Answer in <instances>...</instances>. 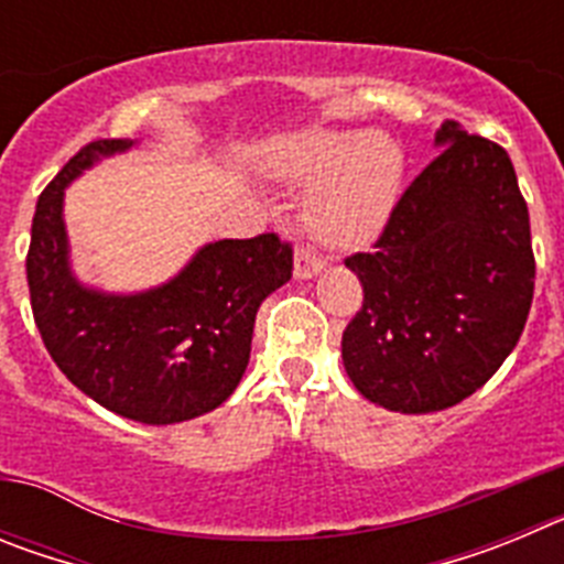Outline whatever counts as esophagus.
<instances>
[{"mask_svg": "<svg viewBox=\"0 0 564 564\" xmlns=\"http://www.w3.org/2000/svg\"><path fill=\"white\" fill-rule=\"evenodd\" d=\"M327 265V259L322 257V253L318 251H313V248H299L296 251V262H293V273H296L299 279H311V276H316L318 271H322V268Z\"/></svg>", "mask_w": 564, "mask_h": 564, "instance_id": "34e87169", "label": "esophagus"}]
</instances>
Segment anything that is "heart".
I'll return each mask as SVG.
<instances>
[{"label":"heart","mask_w":564,"mask_h":564,"mask_svg":"<svg viewBox=\"0 0 564 564\" xmlns=\"http://www.w3.org/2000/svg\"><path fill=\"white\" fill-rule=\"evenodd\" d=\"M288 172L322 186L307 203V220L330 246H358L390 217L401 186V152L383 134L316 132L299 143Z\"/></svg>","instance_id":"obj_1"}]
</instances>
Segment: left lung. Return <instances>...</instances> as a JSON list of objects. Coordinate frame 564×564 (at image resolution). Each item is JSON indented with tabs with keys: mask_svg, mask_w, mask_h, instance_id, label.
Returning a JSON list of instances; mask_svg holds the SVG:
<instances>
[{
	"mask_svg": "<svg viewBox=\"0 0 564 564\" xmlns=\"http://www.w3.org/2000/svg\"><path fill=\"white\" fill-rule=\"evenodd\" d=\"M441 154L406 186L370 251L344 259L364 288L344 370L383 410H449L514 350L534 299L528 206L500 143L446 121Z\"/></svg>",
	"mask_w": 564,
	"mask_h": 564,
	"instance_id": "8db88e82",
	"label": "left lung"
}]
</instances>
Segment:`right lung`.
<instances>
[{"mask_svg":"<svg viewBox=\"0 0 564 564\" xmlns=\"http://www.w3.org/2000/svg\"><path fill=\"white\" fill-rule=\"evenodd\" d=\"M129 138L78 149L39 194L28 248L33 318L50 358L84 395L129 421L181 423L217 410L246 372L253 318L293 276V248L279 234L220 239L163 288L107 296L67 265L64 186Z\"/></svg>","mask_w":564,"mask_h":564,"instance_id":"add662e5","label":"right lung"}]
</instances>
